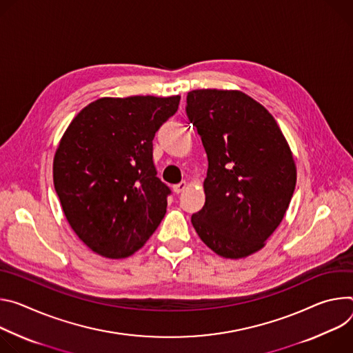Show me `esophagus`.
Masks as SVG:
<instances>
[{
  "mask_svg": "<svg viewBox=\"0 0 353 353\" xmlns=\"http://www.w3.org/2000/svg\"><path fill=\"white\" fill-rule=\"evenodd\" d=\"M172 189H174V192H175V193H181L182 190H185V189H186V182H185V181H182V182H179V183H176V185H174V186H172Z\"/></svg>",
  "mask_w": 353,
  "mask_h": 353,
  "instance_id": "34e87169",
  "label": "esophagus"
}]
</instances>
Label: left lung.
<instances>
[{"instance_id": "obj_1", "label": "left lung", "mask_w": 353, "mask_h": 353, "mask_svg": "<svg viewBox=\"0 0 353 353\" xmlns=\"http://www.w3.org/2000/svg\"><path fill=\"white\" fill-rule=\"evenodd\" d=\"M186 116L208 154L206 202L192 214L201 240L217 255L259 251L285 217L296 164L273 116L241 91L194 90Z\"/></svg>"}]
</instances>
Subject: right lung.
<instances>
[{
    "label": "right lung",
    "instance_id": "obj_1",
    "mask_svg": "<svg viewBox=\"0 0 353 353\" xmlns=\"http://www.w3.org/2000/svg\"><path fill=\"white\" fill-rule=\"evenodd\" d=\"M168 98H101L78 113L56 150L53 182L71 228L105 258L140 250L167 212L152 139L178 110Z\"/></svg>",
    "mask_w": 353,
    "mask_h": 353
}]
</instances>
